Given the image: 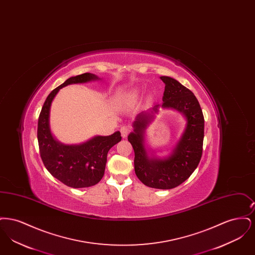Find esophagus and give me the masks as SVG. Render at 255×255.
I'll return each mask as SVG.
<instances>
[{
	"label": "esophagus",
	"instance_id": "esophagus-1",
	"mask_svg": "<svg viewBox=\"0 0 255 255\" xmlns=\"http://www.w3.org/2000/svg\"><path fill=\"white\" fill-rule=\"evenodd\" d=\"M130 131H131V128L129 126H122L121 128V133L123 137H126L130 133Z\"/></svg>",
	"mask_w": 255,
	"mask_h": 255
}]
</instances>
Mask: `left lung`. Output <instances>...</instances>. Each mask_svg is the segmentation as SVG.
I'll return each instance as SVG.
<instances>
[{"label": "left lung", "mask_w": 255, "mask_h": 255, "mask_svg": "<svg viewBox=\"0 0 255 255\" xmlns=\"http://www.w3.org/2000/svg\"><path fill=\"white\" fill-rule=\"evenodd\" d=\"M165 84L162 104L139 113L133 122V132L128 140L134 152V172L147 186L171 189L186 181L197 168L203 154L205 119L194 94L169 76H160ZM159 107L179 110L187 119V127L181 139L169 157L149 158L144 146V132Z\"/></svg>", "instance_id": "1"}]
</instances>
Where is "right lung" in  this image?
Wrapping results in <instances>:
<instances>
[{"label":"right lung","instance_id":"add662e5","mask_svg":"<svg viewBox=\"0 0 255 255\" xmlns=\"http://www.w3.org/2000/svg\"><path fill=\"white\" fill-rule=\"evenodd\" d=\"M97 79V75L89 73L67 79L48 96L38 119L37 138L43 163L54 178L73 188L89 187L100 182L104 176L110 149L122 140L121 132L107 136L97 135L78 145H65L51 134L49 110L61 88Z\"/></svg>","mask_w":255,"mask_h":255}]
</instances>
